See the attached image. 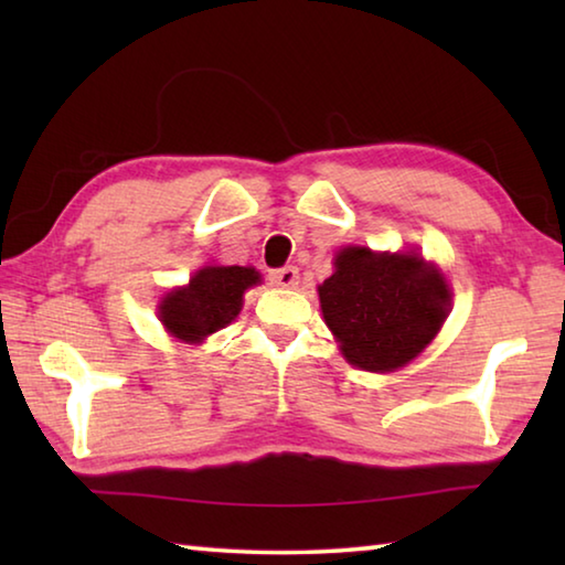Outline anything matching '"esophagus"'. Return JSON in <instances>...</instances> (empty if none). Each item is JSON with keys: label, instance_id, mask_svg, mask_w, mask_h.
Here are the masks:
<instances>
[{"label": "esophagus", "instance_id": "esophagus-1", "mask_svg": "<svg viewBox=\"0 0 565 565\" xmlns=\"http://www.w3.org/2000/svg\"><path fill=\"white\" fill-rule=\"evenodd\" d=\"M274 286H281V289H294L299 284V269L296 266H284V269H276L269 274Z\"/></svg>", "mask_w": 565, "mask_h": 565}]
</instances>
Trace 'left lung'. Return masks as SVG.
<instances>
[{
    "label": "left lung",
    "mask_w": 565,
    "mask_h": 565,
    "mask_svg": "<svg viewBox=\"0 0 565 565\" xmlns=\"http://www.w3.org/2000/svg\"><path fill=\"white\" fill-rule=\"evenodd\" d=\"M321 311L349 363L394 371L416 359L444 327L448 284L418 254L349 246L319 286Z\"/></svg>",
    "instance_id": "left-lung-1"
}]
</instances>
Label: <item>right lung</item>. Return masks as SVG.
<instances>
[{"label": "right lung", "mask_w": 565, "mask_h": 565, "mask_svg": "<svg viewBox=\"0 0 565 565\" xmlns=\"http://www.w3.org/2000/svg\"><path fill=\"white\" fill-rule=\"evenodd\" d=\"M256 281L259 271L248 266H204L186 289L171 291L161 301V323L181 341H202L236 319L244 291Z\"/></svg>", "instance_id": "1"}]
</instances>
